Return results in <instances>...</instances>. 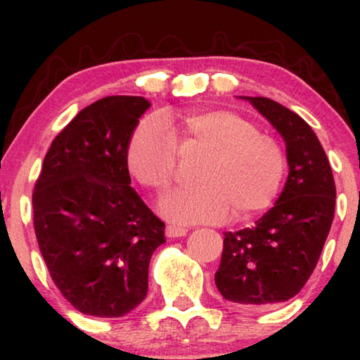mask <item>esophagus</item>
I'll list each match as a JSON object with an SVG mask.
<instances>
[{"label": "esophagus", "mask_w": 360, "mask_h": 360, "mask_svg": "<svg viewBox=\"0 0 360 360\" xmlns=\"http://www.w3.org/2000/svg\"><path fill=\"white\" fill-rule=\"evenodd\" d=\"M188 233V229L186 226L176 225V223H171V225L166 226V235L169 238H177V237H184Z\"/></svg>", "instance_id": "obj_1"}]
</instances>
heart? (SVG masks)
Segmentation results:
<instances>
[{
  "instance_id": "heart-1",
  "label": "heart",
  "mask_w": 360,
  "mask_h": 360,
  "mask_svg": "<svg viewBox=\"0 0 360 360\" xmlns=\"http://www.w3.org/2000/svg\"><path fill=\"white\" fill-rule=\"evenodd\" d=\"M201 154L191 186L172 191L162 213L177 221L254 217L274 201L284 176L283 148L249 118L230 110L164 113L135 128L127 143L128 172L160 198L174 181L177 154Z\"/></svg>"
}]
</instances>
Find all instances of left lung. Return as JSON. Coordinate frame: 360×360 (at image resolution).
Here are the masks:
<instances>
[{
    "instance_id": "1",
    "label": "left lung",
    "mask_w": 360,
    "mask_h": 360,
    "mask_svg": "<svg viewBox=\"0 0 360 360\" xmlns=\"http://www.w3.org/2000/svg\"><path fill=\"white\" fill-rule=\"evenodd\" d=\"M243 100L283 137L289 174L279 200L252 229L225 233L214 284L225 300L264 309L298 295L315 271L335 213V181L300 115L269 98Z\"/></svg>"
}]
</instances>
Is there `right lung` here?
<instances>
[{
	"mask_svg": "<svg viewBox=\"0 0 360 360\" xmlns=\"http://www.w3.org/2000/svg\"><path fill=\"white\" fill-rule=\"evenodd\" d=\"M150 103L106 96L53 139L35 183L34 226L51 278L77 311L117 318L147 296L148 262L166 242L131 188L127 143Z\"/></svg>",
	"mask_w": 360,
	"mask_h": 360,
	"instance_id": "1",
	"label": "right lung"
}]
</instances>
